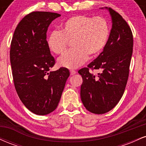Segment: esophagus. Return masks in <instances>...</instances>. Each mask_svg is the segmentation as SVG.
I'll return each instance as SVG.
<instances>
[{
	"mask_svg": "<svg viewBox=\"0 0 146 146\" xmlns=\"http://www.w3.org/2000/svg\"><path fill=\"white\" fill-rule=\"evenodd\" d=\"M70 73H71V75H73L76 73V71H74V70H71V71H70Z\"/></svg>",
	"mask_w": 146,
	"mask_h": 146,
	"instance_id": "34e87169",
	"label": "esophagus"
}]
</instances>
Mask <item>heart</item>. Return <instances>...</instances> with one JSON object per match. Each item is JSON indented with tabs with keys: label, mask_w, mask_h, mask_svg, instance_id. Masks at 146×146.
Instances as JSON below:
<instances>
[{
	"label": "heart",
	"mask_w": 146,
	"mask_h": 146,
	"mask_svg": "<svg viewBox=\"0 0 146 146\" xmlns=\"http://www.w3.org/2000/svg\"><path fill=\"white\" fill-rule=\"evenodd\" d=\"M110 33L109 23L104 18L76 15L64 22L60 31L50 33L47 44L52 52L60 55L71 41L73 48L60 57L58 63L62 67L76 68L86 61L88 56H97L104 49Z\"/></svg>",
	"instance_id": "1"
}]
</instances>
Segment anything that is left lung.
I'll return each instance as SVG.
<instances>
[{
	"label": "left lung",
	"instance_id": "left-lung-1",
	"mask_svg": "<svg viewBox=\"0 0 146 146\" xmlns=\"http://www.w3.org/2000/svg\"><path fill=\"white\" fill-rule=\"evenodd\" d=\"M107 9L113 22L108 42L96 59L78 71L83 79L82 102L88 111L98 115L113 109L123 96L133 49L130 26L119 13L111 8ZM90 69L100 72L96 76Z\"/></svg>",
	"mask_w": 146,
	"mask_h": 146
}]
</instances>
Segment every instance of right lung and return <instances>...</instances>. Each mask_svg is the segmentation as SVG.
<instances>
[{
	"label": "right lung",
	"mask_w": 146,
	"mask_h": 146,
	"mask_svg": "<svg viewBox=\"0 0 146 146\" xmlns=\"http://www.w3.org/2000/svg\"><path fill=\"white\" fill-rule=\"evenodd\" d=\"M61 15L33 11L25 16L15 29L10 47V62L15 88L30 111L45 115L56 110L61 98L68 69L50 68L56 64L46 41L51 22Z\"/></svg>",
	"instance_id": "1"
}]
</instances>
